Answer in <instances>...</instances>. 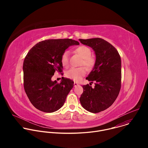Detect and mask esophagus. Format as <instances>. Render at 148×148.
<instances>
[{
	"label": "esophagus",
	"instance_id": "34e87169",
	"mask_svg": "<svg viewBox=\"0 0 148 148\" xmlns=\"http://www.w3.org/2000/svg\"><path fill=\"white\" fill-rule=\"evenodd\" d=\"M78 86V84L77 82H74V87H76V86Z\"/></svg>",
	"mask_w": 148,
	"mask_h": 148
}]
</instances>
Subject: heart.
I'll use <instances>...</instances> for the list:
<instances>
[{"mask_svg": "<svg viewBox=\"0 0 148 148\" xmlns=\"http://www.w3.org/2000/svg\"><path fill=\"white\" fill-rule=\"evenodd\" d=\"M75 52L77 53L81 58L80 66L84 65L87 69H91L95 64V59L92 58L91 49L86 46H80L75 49ZM69 53L65 51L61 55V61L63 66L67 67L69 66ZM86 70L84 67L72 68L67 71L66 75L68 78L74 81H79L86 74Z\"/></svg>", "mask_w": 148, "mask_h": 148, "instance_id": "heart-1", "label": "heart"}]
</instances>
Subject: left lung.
I'll return each mask as SVG.
<instances>
[{
	"label": "left lung",
	"instance_id": "8db88e82",
	"mask_svg": "<svg viewBox=\"0 0 148 148\" xmlns=\"http://www.w3.org/2000/svg\"><path fill=\"white\" fill-rule=\"evenodd\" d=\"M91 47L96 56L94 67L86 78L95 87L82 86L84 91L79 101L82 107L92 113L108 108L118 96L121 87V60L117 50L101 38L79 39Z\"/></svg>",
	"mask_w": 148,
	"mask_h": 148
}]
</instances>
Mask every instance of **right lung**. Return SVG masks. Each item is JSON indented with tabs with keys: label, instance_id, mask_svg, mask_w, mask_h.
<instances>
[{
	"label": "right lung",
	"instance_id": "right-lung-1",
	"mask_svg": "<svg viewBox=\"0 0 148 148\" xmlns=\"http://www.w3.org/2000/svg\"><path fill=\"white\" fill-rule=\"evenodd\" d=\"M79 44L70 38L46 40L34 45L26 55L23 66L24 88L37 110L50 113L64 105L74 81L62 77L57 83L51 78L55 71L62 72V54L70 46Z\"/></svg>",
	"mask_w": 148,
	"mask_h": 148
}]
</instances>
